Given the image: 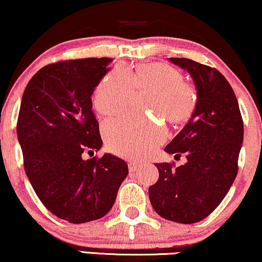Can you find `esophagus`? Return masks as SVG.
Wrapping results in <instances>:
<instances>
[{
    "label": "esophagus",
    "instance_id": "esophagus-1",
    "mask_svg": "<svg viewBox=\"0 0 262 262\" xmlns=\"http://www.w3.org/2000/svg\"><path fill=\"white\" fill-rule=\"evenodd\" d=\"M129 171H130V173H135V171H138L139 170V164H137V163H134V162H129Z\"/></svg>",
    "mask_w": 262,
    "mask_h": 262
}]
</instances>
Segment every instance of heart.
<instances>
[{
	"mask_svg": "<svg viewBox=\"0 0 262 262\" xmlns=\"http://www.w3.org/2000/svg\"><path fill=\"white\" fill-rule=\"evenodd\" d=\"M173 66L152 62L127 71L122 66L101 78L93 94V104L101 115H115L130 104L135 93L148 92L145 106L171 123H183L193 114L197 93L183 81ZM107 147L114 154L132 160H142L167 138L160 121L141 116H123L108 120L102 128Z\"/></svg>",
	"mask_w": 262,
	"mask_h": 262,
	"instance_id": "obj_1",
	"label": "heart"
}]
</instances>
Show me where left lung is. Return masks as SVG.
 <instances>
[{
    "instance_id": "obj_1",
    "label": "left lung",
    "mask_w": 262,
    "mask_h": 262,
    "mask_svg": "<svg viewBox=\"0 0 262 262\" xmlns=\"http://www.w3.org/2000/svg\"><path fill=\"white\" fill-rule=\"evenodd\" d=\"M188 71L197 88L191 120L164 148L184 154L185 165L156 164L160 178L148 188L151 204L164 219L194 224L213 213L238 173L243 120L232 87L220 71L186 58H169Z\"/></svg>"
}]
</instances>
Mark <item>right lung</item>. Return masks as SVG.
<instances>
[{"label":"right lung","instance_id":"1","mask_svg":"<svg viewBox=\"0 0 262 262\" xmlns=\"http://www.w3.org/2000/svg\"><path fill=\"white\" fill-rule=\"evenodd\" d=\"M111 62L84 58L46 65L23 94L16 134L25 173L43 205L72 224L106 215L128 175L116 156L82 158L102 145L92 94Z\"/></svg>","mask_w":262,"mask_h":262}]
</instances>
